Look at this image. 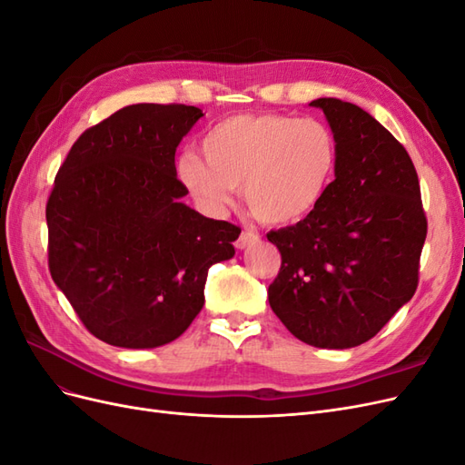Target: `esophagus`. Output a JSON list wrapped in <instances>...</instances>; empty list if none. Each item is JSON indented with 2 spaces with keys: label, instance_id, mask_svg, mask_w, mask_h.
Instances as JSON below:
<instances>
[{
  "label": "esophagus",
  "instance_id": "1",
  "mask_svg": "<svg viewBox=\"0 0 465 465\" xmlns=\"http://www.w3.org/2000/svg\"><path fill=\"white\" fill-rule=\"evenodd\" d=\"M258 241H260L258 234L250 232V231H244L241 236H238V241L234 242V246H236L238 250H244V248H248V246H254Z\"/></svg>",
  "mask_w": 465,
  "mask_h": 465
}]
</instances>
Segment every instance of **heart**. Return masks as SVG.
Masks as SVG:
<instances>
[{
  "label": "heart",
  "instance_id": "b5f03b06",
  "mask_svg": "<svg viewBox=\"0 0 465 465\" xmlns=\"http://www.w3.org/2000/svg\"><path fill=\"white\" fill-rule=\"evenodd\" d=\"M203 161H176L180 186L209 215H221L241 186L262 223L291 227L326 198L340 166V145L328 124L275 112L221 120L202 142Z\"/></svg>",
  "mask_w": 465,
  "mask_h": 465
}]
</instances>
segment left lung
<instances>
[{
    "label": "left lung",
    "mask_w": 465,
    "mask_h": 465,
    "mask_svg": "<svg viewBox=\"0 0 465 465\" xmlns=\"http://www.w3.org/2000/svg\"><path fill=\"white\" fill-rule=\"evenodd\" d=\"M311 106L326 114L340 166L311 217L267 232L281 252L267 299L301 341L349 349L411 301L427 217L413 161L382 124L340 98Z\"/></svg>",
    "instance_id": "8db88e82"
}]
</instances>
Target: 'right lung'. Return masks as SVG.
Returning <instances> with one entry per match:
<instances>
[{
	"label": "right lung",
	"mask_w": 465,
	"mask_h": 465,
	"mask_svg": "<svg viewBox=\"0 0 465 465\" xmlns=\"http://www.w3.org/2000/svg\"><path fill=\"white\" fill-rule=\"evenodd\" d=\"M203 112L132 104L85 130L46 203L48 267L79 320L125 349L174 341L203 308L209 267L241 229L182 203L174 154Z\"/></svg>",
	"instance_id": "1"
}]
</instances>
